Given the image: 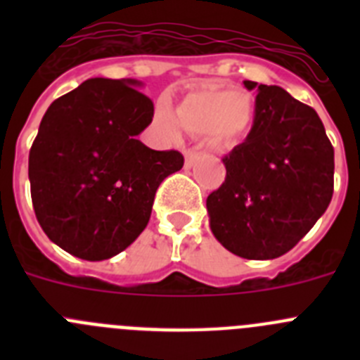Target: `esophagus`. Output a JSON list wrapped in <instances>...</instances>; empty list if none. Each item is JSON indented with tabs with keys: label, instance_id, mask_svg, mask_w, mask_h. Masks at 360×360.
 <instances>
[{
	"label": "esophagus",
	"instance_id": "obj_1",
	"mask_svg": "<svg viewBox=\"0 0 360 360\" xmlns=\"http://www.w3.org/2000/svg\"><path fill=\"white\" fill-rule=\"evenodd\" d=\"M184 157H186V169H191V167L195 165V162L200 158V153L193 151V149H187V151L184 153Z\"/></svg>",
	"mask_w": 360,
	"mask_h": 360
}]
</instances>
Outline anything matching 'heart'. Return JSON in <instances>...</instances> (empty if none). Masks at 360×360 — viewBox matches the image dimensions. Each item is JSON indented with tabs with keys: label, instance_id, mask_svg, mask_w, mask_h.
<instances>
[{
	"label": "heart",
	"instance_id": "1",
	"mask_svg": "<svg viewBox=\"0 0 360 360\" xmlns=\"http://www.w3.org/2000/svg\"><path fill=\"white\" fill-rule=\"evenodd\" d=\"M157 119L169 135H176L180 126L191 135H212L218 142H236L252 128L254 106L243 91L207 86L187 94L174 113L167 104H158Z\"/></svg>",
	"mask_w": 360,
	"mask_h": 360
}]
</instances>
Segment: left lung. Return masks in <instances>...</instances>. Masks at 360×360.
<instances>
[{
  "label": "left lung",
  "instance_id": "8db88e82",
  "mask_svg": "<svg viewBox=\"0 0 360 360\" xmlns=\"http://www.w3.org/2000/svg\"><path fill=\"white\" fill-rule=\"evenodd\" d=\"M256 90L249 136L224 158L227 176L207 198L216 240L245 259H274L295 247L328 209L333 148L316 110L279 86Z\"/></svg>",
  "mask_w": 360,
  "mask_h": 360
}]
</instances>
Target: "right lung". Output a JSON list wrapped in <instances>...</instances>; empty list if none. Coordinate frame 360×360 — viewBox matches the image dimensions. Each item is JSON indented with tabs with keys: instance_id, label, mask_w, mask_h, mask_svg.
Returning a JSON list of instances; mask_svg holds the SVG:
<instances>
[{
	"instance_id": "1",
	"label": "right lung",
	"mask_w": 360,
	"mask_h": 360,
	"mask_svg": "<svg viewBox=\"0 0 360 360\" xmlns=\"http://www.w3.org/2000/svg\"><path fill=\"white\" fill-rule=\"evenodd\" d=\"M136 79H88L50 104L28 155L34 211L44 234L86 262L117 256L141 236L178 151L136 141L153 120Z\"/></svg>"
}]
</instances>
